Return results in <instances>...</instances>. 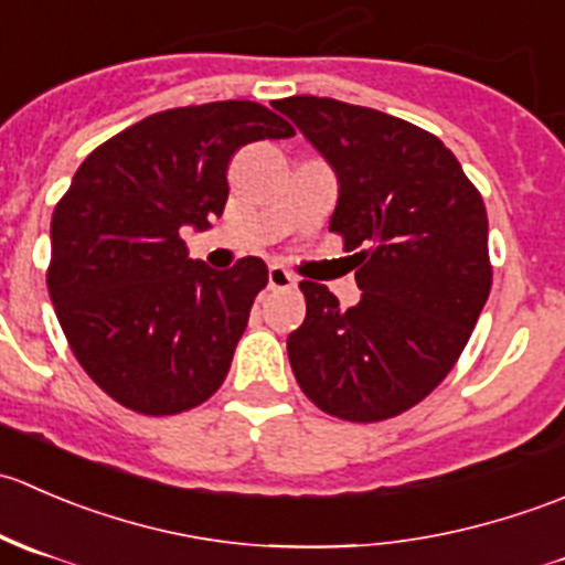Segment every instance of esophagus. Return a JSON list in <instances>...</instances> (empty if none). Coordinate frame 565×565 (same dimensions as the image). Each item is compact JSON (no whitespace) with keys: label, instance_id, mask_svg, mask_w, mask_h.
<instances>
[{"label":"esophagus","instance_id":"obj_1","mask_svg":"<svg viewBox=\"0 0 565 565\" xmlns=\"http://www.w3.org/2000/svg\"><path fill=\"white\" fill-rule=\"evenodd\" d=\"M267 289H295V276L284 270V267L273 265L267 270Z\"/></svg>","mask_w":565,"mask_h":565}]
</instances>
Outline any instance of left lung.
<instances>
[{"mask_svg": "<svg viewBox=\"0 0 565 565\" xmlns=\"http://www.w3.org/2000/svg\"><path fill=\"white\" fill-rule=\"evenodd\" d=\"M339 174L330 232L358 250L361 303L300 281L306 319L287 339L300 391L352 424L424 402L459 361L492 289L487 207L429 130L333 98L276 100Z\"/></svg>", "mask_w": 565, "mask_h": 565, "instance_id": "1", "label": "left lung"}]
</instances>
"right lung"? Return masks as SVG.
Listing matches in <instances>:
<instances>
[{"mask_svg": "<svg viewBox=\"0 0 565 565\" xmlns=\"http://www.w3.org/2000/svg\"><path fill=\"white\" fill-rule=\"evenodd\" d=\"M295 128L254 100L169 108L95 147L51 215V303L84 372L141 415L207 402L232 366L267 265L188 259L230 196L232 156Z\"/></svg>", "mask_w": 565, "mask_h": 565, "instance_id": "add662e5", "label": "right lung"}]
</instances>
